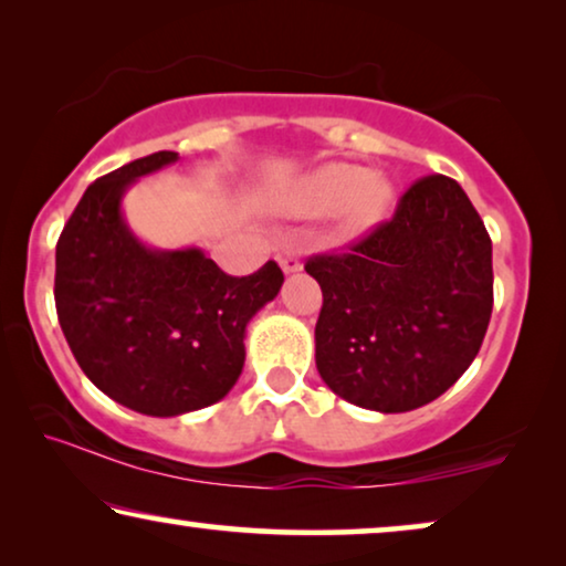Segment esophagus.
<instances>
[{
	"instance_id": "34e87169",
	"label": "esophagus",
	"mask_w": 566,
	"mask_h": 566,
	"mask_svg": "<svg viewBox=\"0 0 566 566\" xmlns=\"http://www.w3.org/2000/svg\"><path fill=\"white\" fill-rule=\"evenodd\" d=\"M280 266H282L284 274H294V272H300V269H302V261H300L297 253L286 251L280 256Z\"/></svg>"
}]
</instances>
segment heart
Segmentation results:
<instances>
[{"instance_id": "heart-1", "label": "heart", "mask_w": 566, "mask_h": 566, "mask_svg": "<svg viewBox=\"0 0 566 566\" xmlns=\"http://www.w3.org/2000/svg\"><path fill=\"white\" fill-rule=\"evenodd\" d=\"M392 202V185L359 164H325L305 174L286 189L284 205L300 218L338 210V222L346 233H361L381 220Z\"/></svg>"}]
</instances>
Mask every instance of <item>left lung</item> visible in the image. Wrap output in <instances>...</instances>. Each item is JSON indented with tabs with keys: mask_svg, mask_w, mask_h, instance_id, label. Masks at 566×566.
<instances>
[{
	"mask_svg": "<svg viewBox=\"0 0 566 566\" xmlns=\"http://www.w3.org/2000/svg\"><path fill=\"white\" fill-rule=\"evenodd\" d=\"M321 284L315 364L346 402L408 412L443 395L492 315V241L464 189L423 177L346 253L305 264Z\"/></svg>",
	"mask_w": 566,
	"mask_h": 566,
	"instance_id": "left-lung-1",
	"label": "left lung"
}]
</instances>
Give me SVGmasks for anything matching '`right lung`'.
Segmentation results:
<instances>
[{"label":"right lung","mask_w":566,"mask_h":566,"mask_svg":"<svg viewBox=\"0 0 566 566\" xmlns=\"http://www.w3.org/2000/svg\"><path fill=\"white\" fill-rule=\"evenodd\" d=\"M177 158L158 150L86 187L55 245V313L71 354L94 387L154 418L207 408L233 389L245 325L284 282L276 261L230 276L200 249L138 241L123 197Z\"/></svg>","instance_id":"right-lung-1"}]
</instances>
